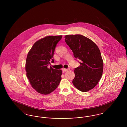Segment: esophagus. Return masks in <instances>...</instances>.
I'll use <instances>...</instances> for the list:
<instances>
[{
    "label": "esophagus",
    "instance_id": "esophagus-1",
    "mask_svg": "<svg viewBox=\"0 0 127 127\" xmlns=\"http://www.w3.org/2000/svg\"><path fill=\"white\" fill-rule=\"evenodd\" d=\"M62 70L63 71H67V70H69V69L68 68V69H67V68H63L62 69Z\"/></svg>",
    "mask_w": 127,
    "mask_h": 127
}]
</instances>
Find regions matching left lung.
<instances>
[{"instance_id":"8db88e82","label":"left lung","mask_w":127,"mask_h":127,"mask_svg":"<svg viewBox=\"0 0 127 127\" xmlns=\"http://www.w3.org/2000/svg\"><path fill=\"white\" fill-rule=\"evenodd\" d=\"M65 42L80 60V66L74 69V86L79 91L87 92L93 89L101 78L103 61L99 49L90 38L81 35H67Z\"/></svg>"}]
</instances>
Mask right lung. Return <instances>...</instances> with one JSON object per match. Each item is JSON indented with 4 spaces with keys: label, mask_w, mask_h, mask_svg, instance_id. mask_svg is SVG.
<instances>
[{
    "label": "right lung",
    "mask_w": 127,
    "mask_h": 127,
    "mask_svg": "<svg viewBox=\"0 0 127 127\" xmlns=\"http://www.w3.org/2000/svg\"><path fill=\"white\" fill-rule=\"evenodd\" d=\"M62 35L47 36L37 40L29 51L26 61V75L32 87L38 93L49 94L58 87L62 70L48 67L53 59L55 48Z\"/></svg>",
    "instance_id": "add662e5"
}]
</instances>
